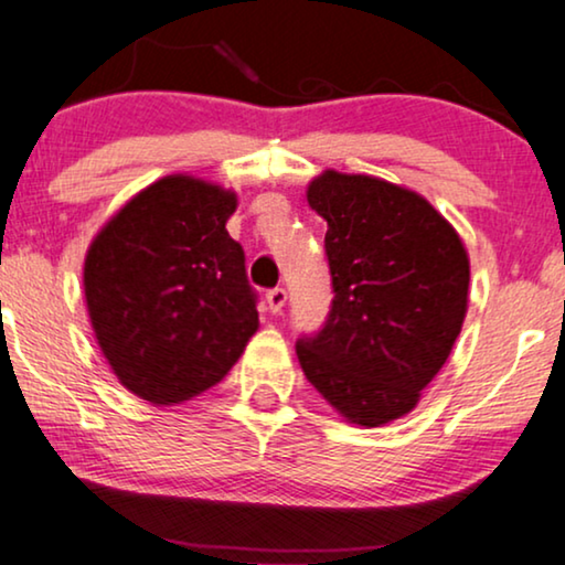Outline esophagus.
<instances>
[{"label": "esophagus", "mask_w": 565, "mask_h": 565, "mask_svg": "<svg viewBox=\"0 0 565 565\" xmlns=\"http://www.w3.org/2000/svg\"><path fill=\"white\" fill-rule=\"evenodd\" d=\"M265 298H267L269 311L280 313L282 308H285V300H288V292H285V288H273V290H267Z\"/></svg>", "instance_id": "34e87169"}]
</instances>
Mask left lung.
<instances>
[{"label":"left lung","mask_w":565,"mask_h":565,"mask_svg":"<svg viewBox=\"0 0 565 565\" xmlns=\"http://www.w3.org/2000/svg\"><path fill=\"white\" fill-rule=\"evenodd\" d=\"M308 205L327 221L331 308L296 342L308 383L362 427L412 412L450 358L468 308V254L422 195L323 172Z\"/></svg>","instance_id":"obj_1"}]
</instances>
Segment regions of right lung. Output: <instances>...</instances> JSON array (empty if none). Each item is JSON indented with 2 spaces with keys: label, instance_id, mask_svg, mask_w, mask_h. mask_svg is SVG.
Instances as JSON below:
<instances>
[{
  "label": "right lung",
  "instance_id": "right-lung-1",
  "mask_svg": "<svg viewBox=\"0 0 565 565\" xmlns=\"http://www.w3.org/2000/svg\"><path fill=\"white\" fill-rule=\"evenodd\" d=\"M236 195L164 177L99 231L84 262L92 327L118 381L151 404L221 383L259 327L242 244L226 231Z\"/></svg>",
  "mask_w": 565,
  "mask_h": 565
}]
</instances>
